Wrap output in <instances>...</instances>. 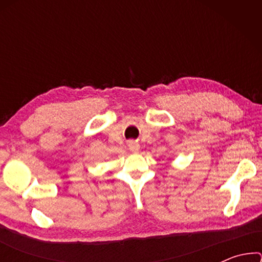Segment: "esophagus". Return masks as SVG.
I'll use <instances>...</instances> for the list:
<instances>
[{
	"label": "esophagus",
	"instance_id": "esophagus-1",
	"mask_svg": "<svg viewBox=\"0 0 262 262\" xmlns=\"http://www.w3.org/2000/svg\"><path fill=\"white\" fill-rule=\"evenodd\" d=\"M128 147H129L132 152H134V154L140 152L141 147H140V144L137 143V142H135V141H130L129 144H128Z\"/></svg>",
	"mask_w": 262,
	"mask_h": 262
}]
</instances>
